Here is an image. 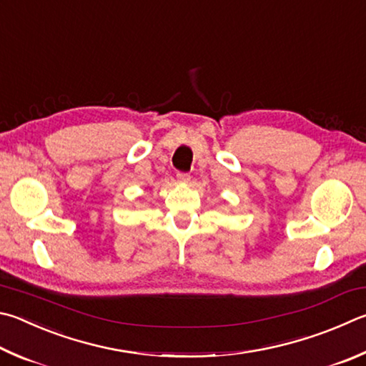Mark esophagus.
I'll list each match as a JSON object with an SVG mask.
<instances>
[{
	"label": "esophagus",
	"instance_id": "1",
	"mask_svg": "<svg viewBox=\"0 0 366 366\" xmlns=\"http://www.w3.org/2000/svg\"><path fill=\"white\" fill-rule=\"evenodd\" d=\"M190 181V176L185 172H177V182L179 184H187Z\"/></svg>",
	"mask_w": 366,
	"mask_h": 366
}]
</instances>
